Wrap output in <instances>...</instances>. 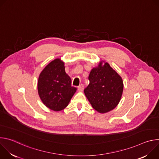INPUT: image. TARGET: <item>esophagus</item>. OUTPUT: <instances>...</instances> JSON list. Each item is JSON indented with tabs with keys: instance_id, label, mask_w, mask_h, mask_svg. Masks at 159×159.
Wrapping results in <instances>:
<instances>
[{
	"instance_id": "esophagus-1",
	"label": "esophagus",
	"mask_w": 159,
	"mask_h": 159,
	"mask_svg": "<svg viewBox=\"0 0 159 159\" xmlns=\"http://www.w3.org/2000/svg\"><path fill=\"white\" fill-rule=\"evenodd\" d=\"M84 85H83V84H80V85L78 87V90H79V91H80V92L82 91V90H84Z\"/></svg>"
}]
</instances>
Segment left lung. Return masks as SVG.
I'll use <instances>...</instances> for the list:
<instances>
[{
    "label": "left lung",
    "mask_w": 159,
    "mask_h": 159,
    "mask_svg": "<svg viewBox=\"0 0 159 159\" xmlns=\"http://www.w3.org/2000/svg\"><path fill=\"white\" fill-rule=\"evenodd\" d=\"M89 80L84 93L93 107L102 114L115 109L123 91L121 77L108 63L101 61L90 71Z\"/></svg>",
    "instance_id": "8db88e82"
}]
</instances>
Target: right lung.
<instances>
[{
	"label": "right lung",
	"instance_id": "obj_1",
	"mask_svg": "<svg viewBox=\"0 0 159 159\" xmlns=\"http://www.w3.org/2000/svg\"><path fill=\"white\" fill-rule=\"evenodd\" d=\"M71 82L65 72L64 62L60 58L52 61L38 77V93L43 103L55 111L64 109L77 90Z\"/></svg>",
	"mask_w": 159,
	"mask_h": 159
}]
</instances>
